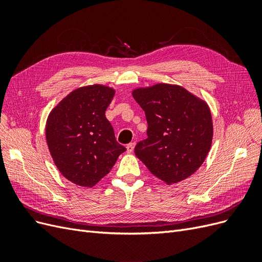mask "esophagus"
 I'll use <instances>...</instances> for the list:
<instances>
[{
  "mask_svg": "<svg viewBox=\"0 0 262 262\" xmlns=\"http://www.w3.org/2000/svg\"><path fill=\"white\" fill-rule=\"evenodd\" d=\"M134 145H136V143H134V142H132V143H129L128 145H126V152L132 153L133 152V148H134Z\"/></svg>",
  "mask_w": 262,
  "mask_h": 262,
  "instance_id": "34e87169",
  "label": "esophagus"
}]
</instances>
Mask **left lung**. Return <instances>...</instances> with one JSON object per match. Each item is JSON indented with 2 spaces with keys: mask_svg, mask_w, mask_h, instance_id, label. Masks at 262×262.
I'll return each mask as SVG.
<instances>
[{
  "mask_svg": "<svg viewBox=\"0 0 262 262\" xmlns=\"http://www.w3.org/2000/svg\"><path fill=\"white\" fill-rule=\"evenodd\" d=\"M133 97L144 110L147 139L134 148L154 176L167 184L186 179L207 157L213 137L208 105L180 86L157 84Z\"/></svg>",
  "mask_w": 262,
  "mask_h": 262,
  "instance_id": "obj_1",
  "label": "left lung"
}]
</instances>
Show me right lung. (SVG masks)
Returning a JSON list of instances; mask_svg holds the SVG:
<instances>
[{
  "mask_svg": "<svg viewBox=\"0 0 262 262\" xmlns=\"http://www.w3.org/2000/svg\"><path fill=\"white\" fill-rule=\"evenodd\" d=\"M114 95L102 85L81 87L61 100L47 120L46 138L54 164L75 185H96L126 150L105 116Z\"/></svg>",
  "mask_w": 262,
  "mask_h": 262,
  "instance_id": "right-lung-1",
  "label": "right lung"
}]
</instances>
